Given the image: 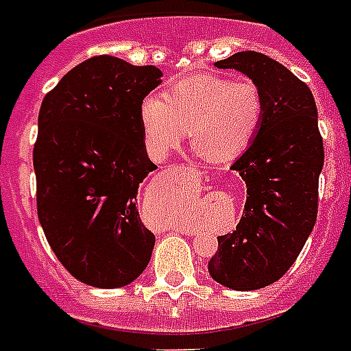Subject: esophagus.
<instances>
[{
	"instance_id": "1",
	"label": "esophagus",
	"mask_w": 351,
	"mask_h": 351,
	"mask_svg": "<svg viewBox=\"0 0 351 351\" xmlns=\"http://www.w3.org/2000/svg\"><path fill=\"white\" fill-rule=\"evenodd\" d=\"M173 171H178V173H182V171H184V166H173Z\"/></svg>"
}]
</instances>
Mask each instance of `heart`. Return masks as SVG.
Here are the masks:
<instances>
[{"mask_svg":"<svg viewBox=\"0 0 351 351\" xmlns=\"http://www.w3.org/2000/svg\"><path fill=\"white\" fill-rule=\"evenodd\" d=\"M266 117L264 93L250 78L202 73L171 82L164 96L141 103V125L157 153L175 149L191 128V141L212 162L237 158L257 139Z\"/></svg>","mask_w":351,"mask_h":351,"instance_id":"1","label":"heart"}]
</instances>
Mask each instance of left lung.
<instances>
[{"label":"left lung","instance_id":"8db88e82","mask_svg":"<svg viewBox=\"0 0 351 351\" xmlns=\"http://www.w3.org/2000/svg\"><path fill=\"white\" fill-rule=\"evenodd\" d=\"M258 84L266 117L257 139L232 164L246 184L243 217L217 237L208 273L234 291H255L287 273L317 217V184L325 162L317 108L307 84L276 60L239 51L216 62Z\"/></svg>","mask_w":351,"mask_h":351}]
</instances>
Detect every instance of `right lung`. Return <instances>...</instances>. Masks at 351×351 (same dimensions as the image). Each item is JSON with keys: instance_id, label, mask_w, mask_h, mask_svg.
<instances>
[{"instance_id": "1", "label": "right lung", "mask_w": 351, "mask_h": 351, "mask_svg": "<svg viewBox=\"0 0 351 351\" xmlns=\"http://www.w3.org/2000/svg\"><path fill=\"white\" fill-rule=\"evenodd\" d=\"M155 66L99 55L62 76L43 99L34 146L37 214L62 266L101 289L146 269L155 235L135 205L157 169L141 125V103L162 84Z\"/></svg>"}]
</instances>
